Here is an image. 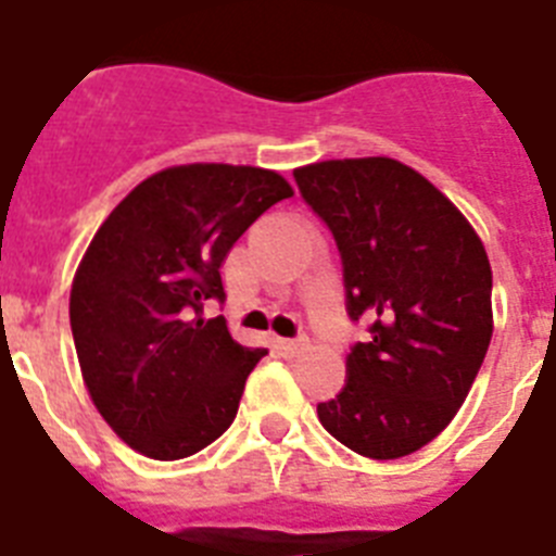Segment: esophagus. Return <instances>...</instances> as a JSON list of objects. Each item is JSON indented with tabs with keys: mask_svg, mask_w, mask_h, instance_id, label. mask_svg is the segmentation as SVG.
I'll return each mask as SVG.
<instances>
[{
	"mask_svg": "<svg viewBox=\"0 0 556 556\" xmlns=\"http://www.w3.org/2000/svg\"><path fill=\"white\" fill-rule=\"evenodd\" d=\"M307 339L305 336H300V339H277V350L282 353V356H296L300 350H305Z\"/></svg>",
	"mask_w": 556,
	"mask_h": 556,
	"instance_id": "obj_1",
	"label": "esophagus"
}]
</instances>
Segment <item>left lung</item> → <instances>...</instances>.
I'll list each match as a JSON object with an SVG mask.
<instances>
[{
  "label": "left lung",
  "instance_id": "1",
  "mask_svg": "<svg viewBox=\"0 0 556 556\" xmlns=\"http://www.w3.org/2000/svg\"><path fill=\"white\" fill-rule=\"evenodd\" d=\"M342 256L344 307L367 321L321 427L376 460L421 450L455 418L492 339V268L475 228L393 157L293 172Z\"/></svg>",
  "mask_w": 556,
  "mask_h": 556
}]
</instances>
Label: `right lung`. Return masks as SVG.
Masks as SVG:
<instances>
[{"label":"right lung","instance_id":"add662e5","mask_svg":"<svg viewBox=\"0 0 556 556\" xmlns=\"http://www.w3.org/2000/svg\"><path fill=\"white\" fill-rule=\"evenodd\" d=\"M293 189L277 172L189 163L147 177L98 228L70 291V328L92 404L147 458H189L226 432L265 348L223 316L220 265Z\"/></svg>","mask_w":556,"mask_h":556}]
</instances>
